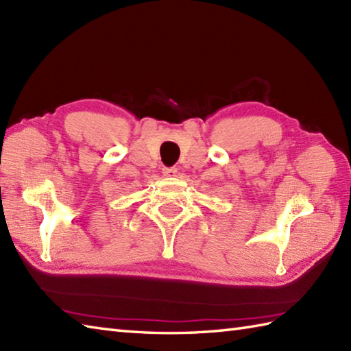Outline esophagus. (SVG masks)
Instances as JSON below:
<instances>
[{
	"label": "esophagus",
	"instance_id": "esophagus-1",
	"mask_svg": "<svg viewBox=\"0 0 351 351\" xmlns=\"http://www.w3.org/2000/svg\"><path fill=\"white\" fill-rule=\"evenodd\" d=\"M176 173H178V170L175 167H164L162 169V175L167 178H173V176H176Z\"/></svg>",
	"mask_w": 351,
	"mask_h": 351
}]
</instances>
